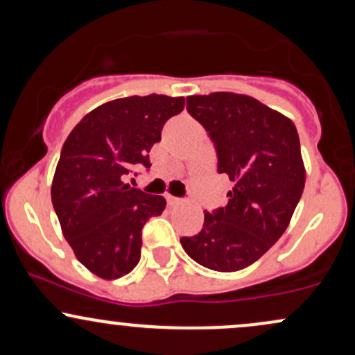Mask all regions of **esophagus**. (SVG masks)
Masks as SVG:
<instances>
[{"label":"esophagus","instance_id":"1","mask_svg":"<svg viewBox=\"0 0 355 355\" xmlns=\"http://www.w3.org/2000/svg\"><path fill=\"white\" fill-rule=\"evenodd\" d=\"M166 202H168L170 207H177V205H180V203H182L180 198L173 197V195H166Z\"/></svg>","mask_w":355,"mask_h":355}]
</instances>
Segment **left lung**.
Wrapping results in <instances>:
<instances>
[{
  "instance_id": "left-lung-1",
  "label": "left lung",
  "mask_w": 355,
  "mask_h": 355,
  "mask_svg": "<svg viewBox=\"0 0 355 355\" xmlns=\"http://www.w3.org/2000/svg\"><path fill=\"white\" fill-rule=\"evenodd\" d=\"M187 110L217 148L218 173L234 183L229 203L205 211L202 230L180 239L195 262L237 272L282 237L302 197L305 166L294 121L248 95L187 96Z\"/></svg>"
}]
</instances>
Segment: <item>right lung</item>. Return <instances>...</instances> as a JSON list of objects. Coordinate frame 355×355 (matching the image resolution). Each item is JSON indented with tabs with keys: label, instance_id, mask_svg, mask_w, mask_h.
<instances>
[{
	"label": "right lung",
	"instance_id": "obj_1",
	"mask_svg": "<svg viewBox=\"0 0 355 355\" xmlns=\"http://www.w3.org/2000/svg\"><path fill=\"white\" fill-rule=\"evenodd\" d=\"M183 96H126L87 113L61 150L51 202L75 257L92 274L120 279L140 260L141 229L166 200L123 182L135 165L150 168L148 152L162 140Z\"/></svg>",
	"mask_w": 355,
	"mask_h": 355
}]
</instances>
